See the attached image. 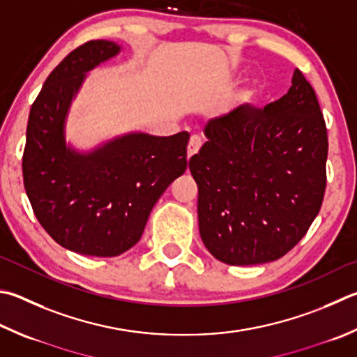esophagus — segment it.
<instances>
[{
    "instance_id": "obj_1",
    "label": "esophagus",
    "mask_w": 357,
    "mask_h": 357,
    "mask_svg": "<svg viewBox=\"0 0 357 357\" xmlns=\"http://www.w3.org/2000/svg\"><path fill=\"white\" fill-rule=\"evenodd\" d=\"M201 145H203V140H201V137H198V135H192L189 140V145H187V159L195 156V154L199 151Z\"/></svg>"
}]
</instances>
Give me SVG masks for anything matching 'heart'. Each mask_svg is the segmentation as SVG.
<instances>
[{
    "label": "heart",
    "mask_w": 357,
    "mask_h": 357,
    "mask_svg": "<svg viewBox=\"0 0 357 357\" xmlns=\"http://www.w3.org/2000/svg\"><path fill=\"white\" fill-rule=\"evenodd\" d=\"M261 93H262V89L259 87V86H255V87H251V89L246 90L243 100L246 102H255L259 98V96H261Z\"/></svg>",
    "instance_id": "b5f03b06"
}]
</instances>
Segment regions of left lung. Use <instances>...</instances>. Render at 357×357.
<instances>
[{
  "label": "left lung",
  "instance_id": "obj_1",
  "mask_svg": "<svg viewBox=\"0 0 357 357\" xmlns=\"http://www.w3.org/2000/svg\"><path fill=\"white\" fill-rule=\"evenodd\" d=\"M189 168L198 184L199 236L229 265L276 261L306 234L326 189L328 132L300 70L289 92L256 111L248 105L204 128Z\"/></svg>",
  "mask_w": 357,
  "mask_h": 357
}]
</instances>
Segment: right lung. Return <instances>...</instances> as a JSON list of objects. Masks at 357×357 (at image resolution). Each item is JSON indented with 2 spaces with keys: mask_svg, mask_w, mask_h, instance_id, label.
I'll return each instance as SVG.
<instances>
[{
  "mask_svg": "<svg viewBox=\"0 0 357 357\" xmlns=\"http://www.w3.org/2000/svg\"><path fill=\"white\" fill-rule=\"evenodd\" d=\"M111 40L81 45L57 66L32 102L23 181L38 223L63 248L112 257L140 241L162 193L185 172L189 132H129L81 153L67 145L71 101L90 70L120 53Z\"/></svg>",
  "mask_w": 357,
  "mask_h": 357,
  "instance_id": "add662e5",
  "label": "right lung"
}]
</instances>
